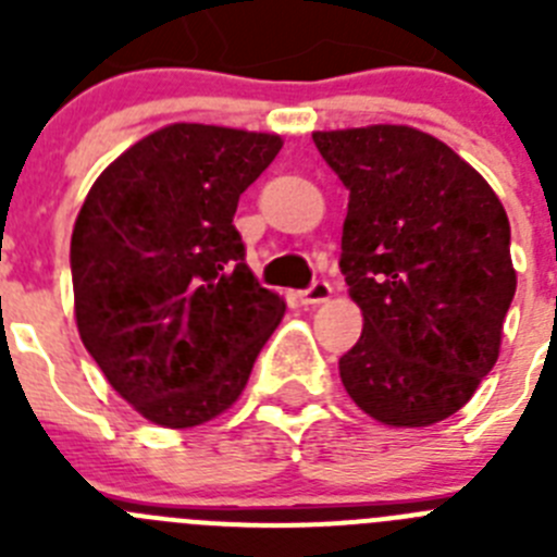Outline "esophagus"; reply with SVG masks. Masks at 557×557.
Instances as JSON below:
<instances>
[{"label": "esophagus", "instance_id": "esophagus-1", "mask_svg": "<svg viewBox=\"0 0 557 557\" xmlns=\"http://www.w3.org/2000/svg\"><path fill=\"white\" fill-rule=\"evenodd\" d=\"M329 298H332V284L323 282V278L312 282L301 293V304H307V307H314V304H323V301H329Z\"/></svg>", "mask_w": 557, "mask_h": 557}]
</instances>
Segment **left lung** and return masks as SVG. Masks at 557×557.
I'll return each instance as SVG.
<instances>
[{"label":"left lung","mask_w":557,"mask_h":557,"mask_svg":"<svg viewBox=\"0 0 557 557\" xmlns=\"http://www.w3.org/2000/svg\"><path fill=\"white\" fill-rule=\"evenodd\" d=\"M312 139L348 189L339 270L366 321L339 357L343 387L387 426L437 424L499 357L516 293L508 214L488 181L424 131Z\"/></svg>","instance_id":"8db88e82"}]
</instances>
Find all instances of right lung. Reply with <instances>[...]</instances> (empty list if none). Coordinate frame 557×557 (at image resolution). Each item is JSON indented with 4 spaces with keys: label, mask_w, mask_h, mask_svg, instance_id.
Listing matches in <instances>:
<instances>
[{
    "label": "right lung",
    "mask_w": 557,
    "mask_h": 557,
    "mask_svg": "<svg viewBox=\"0 0 557 557\" xmlns=\"http://www.w3.org/2000/svg\"><path fill=\"white\" fill-rule=\"evenodd\" d=\"M282 136L178 122L106 166L72 231L83 346L111 387L159 426L228 410L284 318L245 264L239 195Z\"/></svg>",
    "instance_id": "obj_1"
}]
</instances>
